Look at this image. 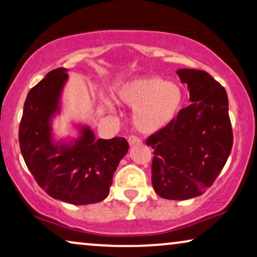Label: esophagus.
<instances>
[{"mask_svg":"<svg viewBox=\"0 0 257 257\" xmlns=\"http://www.w3.org/2000/svg\"><path fill=\"white\" fill-rule=\"evenodd\" d=\"M142 143V140H140L138 137L136 136H130L128 137V144L130 145H137V144H140Z\"/></svg>","mask_w":257,"mask_h":257,"instance_id":"34e87169","label":"esophagus"}]
</instances>
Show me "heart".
<instances>
[{"instance_id":"heart-1","label":"heart","mask_w":257,"mask_h":257,"mask_svg":"<svg viewBox=\"0 0 257 257\" xmlns=\"http://www.w3.org/2000/svg\"><path fill=\"white\" fill-rule=\"evenodd\" d=\"M117 103L135 108L132 122L144 135L161 131L174 120L184 93L177 83L160 77H140L122 83L115 89Z\"/></svg>"}]
</instances>
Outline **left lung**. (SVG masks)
Wrapping results in <instances>:
<instances>
[{"label": "left lung", "instance_id": "obj_1", "mask_svg": "<svg viewBox=\"0 0 257 257\" xmlns=\"http://www.w3.org/2000/svg\"><path fill=\"white\" fill-rule=\"evenodd\" d=\"M189 101L178 117L150 136L153 151L152 186L159 196L187 200L205 193L222 171L233 146L224 87L201 70L179 69Z\"/></svg>", "mask_w": 257, "mask_h": 257}]
</instances>
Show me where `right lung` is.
Instances as JSON below:
<instances>
[{"instance_id":"add662e5","label":"right lung","mask_w":257,"mask_h":257,"mask_svg":"<svg viewBox=\"0 0 257 257\" xmlns=\"http://www.w3.org/2000/svg\"><path fill=\"white\" fill-rule=\"evenodd\" d=\"M66 72L64 68L52 70L29 91L20 122V147L35 180L51 198L90 205L108 195L128 143L119 137L96 139L86 125L78 126V138L55 142L51 122L61 112Z\"/></svg>"}]
</instances>
